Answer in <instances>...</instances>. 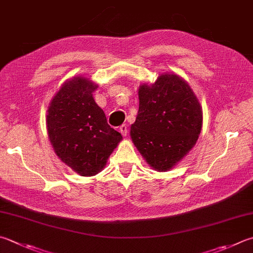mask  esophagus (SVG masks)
<instances>
[{"mask_svg":"<svg viewBox=\"0 0 253 253\" xmlns=\"http://www.w3.org/2000/svg\"><path fill=\"white\" fill-rule=\"evenodd\" d=\"M119 130H120L121 134H122L123 136H126V135H127L128 128H127V126H126V125H122V126H120V128H119Z\"/></svg>","mask_w":253,"mask_h":253,"instance_id":"34e87169","label":"esophagus"}]
</instances>
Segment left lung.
<instances>
[{
	"label": "left lung",
	"mask_w": 253,
	"mask_h": 253,
	"mask_svg": "<svg viewBox=\"0 0 253 253\" xmlns=\"http://www.w3.org/2000/svg\"><path fill=\"white\" fill-rule=\"evenodd\" d=\"M139 112L131 137L147 163L170 169L192 150L203 126V111L188 84L176 75H161L139 89Z\"/></svg>",
	"instance_id": "left-lung-1"
}]
</instances>
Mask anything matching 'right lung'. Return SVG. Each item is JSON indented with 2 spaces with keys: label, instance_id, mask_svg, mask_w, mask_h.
Returning <instances> with one entry per match:
<instances>
[{
  "label": "right lung",
  "instance_id": "add662e5",
  "mask_svg": "<svg viewBox=\"0 0 253 253\" xmlns=\"http://www.w3.org/2000/svg\"><path fill=\"white\" fill-rule=\"evenodd\" d=\"M97 87L83 77L65 83L51 100L46 119L56 154L82 176L101 171L122 140L94 101L92 91Z\"/></svg>",
  "mask_w": 253,
  "mask_h": 253
}]
</instances>
